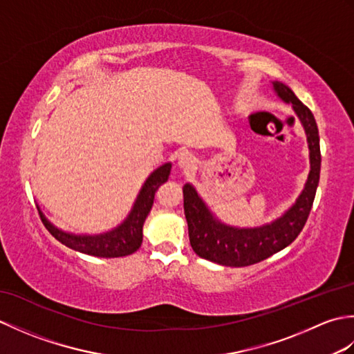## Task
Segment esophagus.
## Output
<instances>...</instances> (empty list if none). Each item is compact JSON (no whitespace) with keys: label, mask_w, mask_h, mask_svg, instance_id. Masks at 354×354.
Listing matches in <instances>:
<instances>
[{"label":"esophagus","mask_w":354,"mask_h":354,"mask_svg":"<svg viewBox=\"0 0 354 354\" xmlns=\"http://www.w3.org/2000/svg\"><path fill=\"white\" fill-rule=\"evenodd\" d=\"M178 165L179 169H183L184 171H190L194 167V158L190 153H181L178 158Z\"/></svg>","instance_id":"1"}]
</instances>
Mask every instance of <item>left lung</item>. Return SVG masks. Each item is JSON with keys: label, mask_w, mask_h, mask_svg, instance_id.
Returning <instances> with one entry per match:
<instances>
[{"label": "left lung", "mask_w": 354, "mask_h": 354, "mask_svg": "<svg viewBox=\"0 0 354 354\" xmlns=\"http://www.w3.org/2000/svg\"><path fill=\"white\" fill-rule=\"evenodd\" d=\"M277 95L286 103H292L293 111L301 122L310 150V171L303 193L295 204L277 221L259 228H232L219 222L209 212L204 201L185 184L184 213L189 223V237L193 251L199 257L219 263L223 266H250L284 250L298 237L310 214L315 194H317L321 170V150L318 126L312 111L299 102L290 88L274 82Z\"/></svg>", "instance_id": "left-lung-1"}]
</instances>
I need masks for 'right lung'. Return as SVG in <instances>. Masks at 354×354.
Returning <instances> with one entry per match:
<instances>
[{
	"mask_svg": "<svg viewBox=\"0 0 354 354\" xmlns=\"http://www.w3.org/2000/svg\"><path fill=\"white\" fill-rule=\"evenodd\" d=\"M170 169V162L158 167L152 175L146 179L137 201H135L132 212L126 217V221L120 225V227L104 232V234L76 236L70 234V232H64L61 230H57L55 225H51L39 212L42 223L45 225V228L50 231V234L53 237L64 243L65 246L71 248L74 251L103 259L124 257V255L135 252L141 246L142 225H145L150 208L153 205L156 190L160 189L161 184L167 183Z\"/></svg>",
	"mask_w": 354,
	"mask_h": 354,
	"instance_id": "1",
	"label": "right lung"
}]
</instances>
